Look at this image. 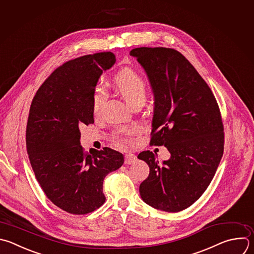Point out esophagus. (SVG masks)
I'll list each match as a JSON object with an SVG mask.
<instances>
[{"label": "esophagus", "mask_w": 254, "mask_h": 254, "mask_svg": "<svg viewBox=\"0 0 254 254\" xmlns=\"http://www.w3.org/2000/svg\"><path fill=\"white\" fill-rule=\"evenodd\" d=\"M136 156L134 155V154H132V153H127L126 155H125V162L127 163V164H131V163H134L135 161H136Z\"/></svg>", "instance_id": "1"}]
</instances>
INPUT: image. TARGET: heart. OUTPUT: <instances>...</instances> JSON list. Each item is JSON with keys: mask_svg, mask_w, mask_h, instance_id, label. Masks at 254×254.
Here are the masks:
<instances>
[{"mask_svg": "<svg viewBox=\"0 0 254 254\" xmlns=\"http://www.w3.org/2000/svg\"><path fill=\"white\" fill-rule=\"evenodd\" d=\"M114 83L116 90L125 99V101L132 106L136 102L143 101L146 99V84L142 77L131 68H125L119 71L114 77ZM107 99V92L102 86L95 87L93 91L92 105L93 112L97 115L103 108ZM117 144L123 146L127 143V139L124 137H118L116 140Z\"/></svg>", "mask_w": 254, "mask_h": 254, "instance_id": "obj_1", "label": "heart"}]
</instances>
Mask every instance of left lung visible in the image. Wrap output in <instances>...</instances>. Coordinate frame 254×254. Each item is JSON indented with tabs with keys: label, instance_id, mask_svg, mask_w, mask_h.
Returning a JSON list of instances; mask_svg holds the SVG:
<instances>
[{
	"label": "left lung",
	"instance_id": "obj_1",
	"mask_svg": "<svg viewBox=\"0 0 254 254\" xmlns=\"http://www.w3.org/2000/svg\"><path fill=\"white\" fill-rule=\"evenodd\" d=\"M154 96L150 143L164 145L171 157L161 163L146 150L137 157L149 167L139 186L153 208L179 212L195 202L211 183L223 154V125L216 100L194 66L178 51L136 48Z\"/></svg>",
	"mask_w": 254,
	"mask_h": 254
}]
</instances>
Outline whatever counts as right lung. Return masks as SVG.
<instances>
[{"mask_svg": "<svg viewBox=\"0 0 254 254\" xmlns=\"http://www.w3.org/2000/svg\"><path fill=\"white\" fill-rule=\"evenodd\" d=\"M115 63L107 52L64 64L40 87L30 108L26 141L33 171L47 197L68 213L86 214L103 205L104 180L125 161L112 148L88 154L80 145V127L94 124L93 91Z\"/></svg>", "mask_w": 254, "mask_h": 254, "instance_id": "1", "label": "right lung"}]
</instances>
